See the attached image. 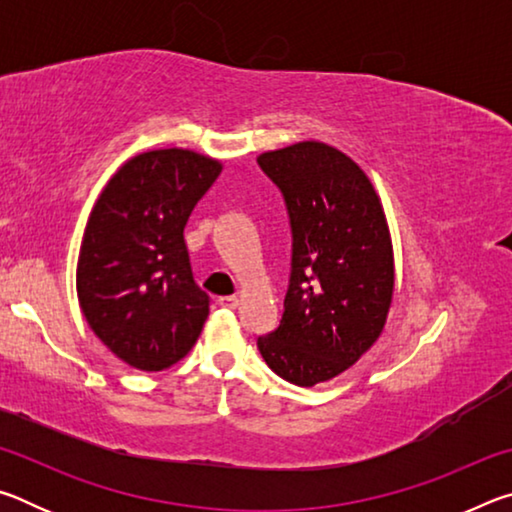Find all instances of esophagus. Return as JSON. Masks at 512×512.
<instances>
[{"instance_id":"1","label":"esophagus","mask_w":512,"mask_h":512,"mask_svg":"<svg viewBox=\"0 0 512 512\" xmlns=\"http://www.w3.org/2000/svg\"><path fill=\"white\" fill-rule=\"evenodd\" d=\"M219 305L225 309H237L239 307V296H221Z\"/></svg>"}]
</instances>
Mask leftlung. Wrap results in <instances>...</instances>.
Wrapping results in <instances>:
<instances>
[{"mask_svg": "<svg viewBox=\"0 0 512 512\" xmlns=\"http://www.w3.org/2000/svg\"><path fill=\"white\" fill-rule=\"evenodd\" d=\"M257 164L280 187L293 237L284 314L257 348L275 375L314 386L379 339L395 289L391 232L370 178L334 146L298 142Z\"/></svg>", "mask_w": 512, "mask_h": 512, "instance_id": "8db88e82", "label": "left lung"}]
</instances>
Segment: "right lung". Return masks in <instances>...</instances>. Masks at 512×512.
Wrapping results in <instances>:
<instances>
[{
  "mask_svg": "<svg viewBox=\"0 0 512 512\" xmlns=\"http://www.w3.org/2000/svg\"><path fill=\"white\" fill-rule=\"evenodd\" d=\"M221 169L187 149L146 151L121 164L92 207L76 293L92 332L128 366L171 368L201 336L210 298L183 232Z\"/></svg>",
  "mask_w": 512,
  "mask_h": 512,
  "instance_id": "1",
  "label": "right lung"
}]
</instances>
